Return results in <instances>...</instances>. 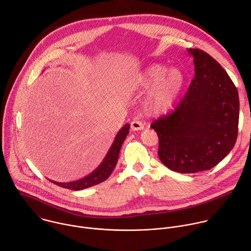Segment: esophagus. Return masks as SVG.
<instances>
[{
    "instance_id": "34e87169",
    "label": "esophagus",
    "mask_w": 251,
    "mask_h": 251,
    "mask_svg": "<svg viewBox=\"0 0 251 251\" xmlns=\"http://www.w3.org/2000/svg\"><path fill=\"white\" fill-rule=\"evenodd\" d=\"M130 127H131L132 130H140V129H143L144 126H143V124L141 122L134 120L130 123Z\"/></svg>"
}]
</instances>
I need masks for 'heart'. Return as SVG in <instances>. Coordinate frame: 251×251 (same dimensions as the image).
<instances>
[{
    "label": "heart",
    "instance_id": "b5f03b06",
    "mask_svg": "<svg viewBox=\"0 0 251 251\" xmlns=\"http://www.w3.org/2000/svg\"><path fill=\"white\" fill-rule=\"evenodd\" d=\"M184 72L173 67L168 69L163 64L148 66L139 75L136 85L141 90H150L146 106L153 113H165L169 111L179 98L185 85Z\"/></svg>",
    "mask_w": 251,
    "mask_h": 251
}]
</instances>
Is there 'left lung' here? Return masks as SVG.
Returning a JSON list of instances; mask_svg holds the SVG:
<instances>
[{"label": "left lung", "instance_id": "1", "mask_svg": "<svg viewBox=\"0 0 251 251\" xmlns=\"http://www.w3.org/2000/svg\"><path fill=\"white\" fill-rule=\"evenodd\" d=\"M195 77L172 114L151 124L158 156L170 170L196 173L220 163L237 138L239 99L226 70L201 49L189 48Z\"/></svg>", "mask_w": 251, "mask_h": 251}]
</instances>
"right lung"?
<instances>
[{
	"instance_id": "add662e5",
	"label": "right lung",
	"mask_w": 251,
	"mask_h": 251,
	"mask_svg": "<svg viewBox=\"0 0 251 251\" xmlns=\"http://www.w3.org/2000/svg\"><path fill=\"white\" fill-rule=\"evenodd\" d=\"M129 125L126 124L117 133L115 140L112 144V146L110 147L109 151L107 153V155L105 156V158L103 159L102 163L100 164L92 173H90L88 176L76 180V181H72V182H67V183H61V182H55L52 180V183H54L57 186H60L62 188L65 189H69V190H83L92 186H95L97 184L102 183L103 181L107 180L110 175L112 174L113 170L115 169L118 159H119V154H120V150L122 148V145L126 137V135L129 132Z\"/></svg>"
}]
</instances>
